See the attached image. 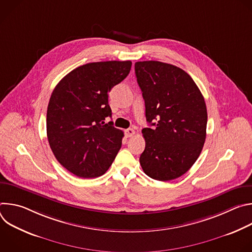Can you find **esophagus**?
<instances>
[{"label": "esophagus", "instance_id": "obj_1", "mask_svg": "<svg viewBox=\"0 0 252 252\" xmlns=\"http://www.w3.org/2000/svg\"><path fill=\"white\" fill-rule=\"evenodd\" d=\"M125 133H126V137H130V136H132L135 133V131L132 128H127V129L125 130Z\"/></svg>", "mask_w": 252, "mask_h": 252}]
</instances>
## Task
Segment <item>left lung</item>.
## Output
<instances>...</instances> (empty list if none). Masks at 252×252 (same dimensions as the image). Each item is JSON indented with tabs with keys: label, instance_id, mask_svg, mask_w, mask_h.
Returning a JSON list of instances; mask_svg holds the SVG:
<instances>
[{
	"label": "left lung",
	"instance_id": "8db88e82",
	"mask_svg": "<svg viewBox=\"0 0 252 252\" xmlns=\"http://www.w3.org/2000/svg\"><path fill=\"white\" fill-rule=\"evenodd\" d=\"M137 84L148 123L139 162L147 175L167 182L185 174L198 158L206 136L207 111L198 87L182 68L158 61L136 62Z\"/></svg>",
	"mask_w": 252,
	"mask_h": 252
}]
</instances>
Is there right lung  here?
Instances as JSON below:
<instances>
[{"instance_id":"add662e5","label":"right lung","mask_w":252,"mask_h":252,"mask_svg":"<svg viewBox=\"0 0 252 252\" xmlns=\"http://www.w3.org/2000/svg\"><path fill=\"white\" fill-rule=\"evenodd\" d=\"M130 67V61L86 63L53 91L47 111L48 140L58 161L73 174L102 175L121 150L124 131L104 120L112 117L109 92L127 77Z\"/></svg>"}]
</instances>
